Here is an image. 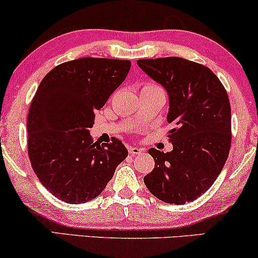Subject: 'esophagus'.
<instances>
[{"label": "esophagus", "instance_id": "esophagus-1", "mask_svg": "<svg viewBox=\"0 0 258 258\" xmlns=\"http://www.w3.org/2000/svg\"><path fill=\"white\" fill-rule=\"evenodd\" d=\"M128 152L130 155H139V154L142 153V150L139 148V147H129Z\"/></svg>", "mask_w": 258, "mask_h": 258}]
</instances>
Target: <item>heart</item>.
I'll return each instance as SVG.
<instances>
[{
	"mask_svg": "<svg viewBox=\"0 0 258 258\" xmlns=\"http://www.w3.org/2000/svg\"><path fill=\"white\" fill-rule=\"evenodd\" d=\"M142 89H161V88H159L158 85L153 84V83H147V84L143 85Z\"/></svg>",
	"mask_w": 258,
	"mask_h": 258,
	"instance_id": "b5f03b06",
	"label": "heart"
}]
</instances>
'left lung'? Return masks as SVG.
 Returning <instances> with one entry per match:
<instances>
[{
    "label": "left lung",
    "instance_id": "left-lung-1",
    "mask_svg": "<svg viewBox=\"0 0 258 258\" xmlns=\"http://www.w3.org/2000/svg\"><path fill=\"white\" fill-rule=\"evenodd\" d=\"M149 77L169 96L168 134L173 150L150 148L155 167L143 179L153 196L168 204L189 203L205 193L222 172L231 147V108L215 73L202 63L167 56L140 59Z\"/></svg>",
    "mask_w": 258,
    "mask_h": 258
}]
</instances>
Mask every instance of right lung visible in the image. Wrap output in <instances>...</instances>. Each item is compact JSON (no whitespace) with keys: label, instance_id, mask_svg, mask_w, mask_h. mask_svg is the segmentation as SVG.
<instances>
[{"label":"right lung","instance_id":"add662e5","mask_svg":"<svg viewBox=\"0 0 258 258\" xmlns=\"http://www.w3.org/2000/svg\"><path fill=\"white\" fill-rule=\"evenodd\" d=\"M130 60L79 58L43 77L27 117V149L40 182L69 204L98 197L128 156L119 140L93 142L95 112L124 82Z\"/></svg>","mask_w":258,"mask_h":258}]
</instances>
